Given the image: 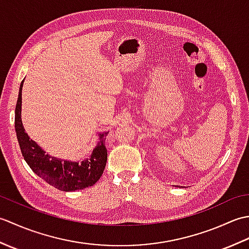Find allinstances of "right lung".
Returning <instances> with one entry per match:
<instances>
[{
	"instance_id": "1",
	"label": "right lung",
	"mask_w": 249,
	"mask_h": 249,
	"mask_svg": "<svg viewBox=\"0 0 249 249\" xmlns=\"http://www.w3.org/2000/svg\"><path fill=\"white\" fill-rule=\"evenodd\" d=\"M23 82L24 80L20 84L18 100L16 105L15 129L21 153L26 163L39 178L63 192H76L93 186L103 176L107 162L105 137L109 131L98 133V143L93 149L91 156L81 162L61 160L48 154L30 138L23 127L21 120Z\"/></svg>"
}]
</instances>
